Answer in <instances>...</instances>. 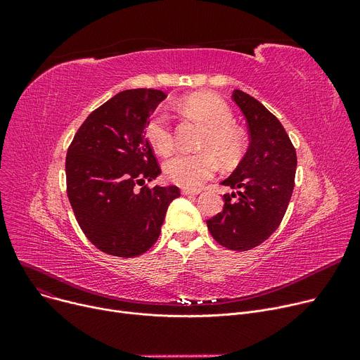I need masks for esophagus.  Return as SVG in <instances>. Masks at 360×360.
Here are the masks:
<instances>
[{
    "mask_svg": "<svg viewBox=\"0 0 360 360\" xmlns=\"http://www.w3.org/2000/svg\"><path fill=\"white\" fill-rule=\"evenodd\" d=\"M182 195H198L200 190H182Z\"/></svg>",
    "mask_w": 360,
    "mask_h": 360,
    "instance_id": "34e87169",
    "label": "esophagus"
}]
</instances>
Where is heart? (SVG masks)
Wrapping results in <instances>:
<instances>
[{"label":"heart","mask_w":360,"mask_h":360,"mask_svg":"<svg viewBox=\"0 0 360 360\" xmlns=\"http://www.w3.org/2000/svg\"><path fill=\"white\" fill-rule=\"evenodd\" d=\"M188 115L200 121L205 131L200 140L202 153H178L163 163L166 178L186 190H197L213 178L217 169L214 156L224 165L236 163L242 155L245 140L242 132L233 127V115L221 99L212 94L197 93L179 103ZM146 137L158 153L166 155L174 147V132L163 110H156L146 125Z\"/></svg>","instance_id":"b5f03b06"}]
</instances>
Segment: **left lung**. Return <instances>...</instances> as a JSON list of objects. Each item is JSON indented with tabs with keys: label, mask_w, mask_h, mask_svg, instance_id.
<instances>
[{
	"label": "left lung",
	"mask_w": 360,
	"mask_h": 360,
	"mask_svg": "<svg viewBox=\"0 0 360 360\" xmlns=\"http://www.w3.org/2000/svg\"><path fill=\"white\" fill-rule=\"evenodd\" d=\"M232 99L247 118L251 141L238 167L221 182L233 193L223 195V212L207 220V228L221 247L248 251L269 239L285 217L297 159L288 132L266 106L238 89Z\"/></svg>",
	"instance_id": "8db88e82"
}]
</instances>
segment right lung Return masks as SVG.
<instances>
[{
    "mask_svg": "<svg viewBox=\"0 0 360 360\" xmlns=\"http://www.w3.org/2000/svg\"><path fill=\"white\" fill-rule=\"evenodd\" d=\"M166 98L162 90L134 89L94 109L68 147L67 195L86 238L105 254L132 258L153 247L175 185H137L160 175L146 139L150 113Z\"/></svg>",
    "mask_w": 360,
    "mask_h": 360,
    "instance_id": "right-lung-1",
    "label": "right lung"
}]
</instances>
